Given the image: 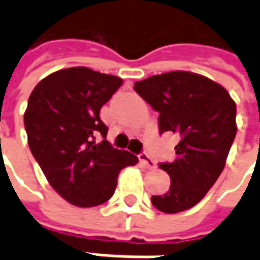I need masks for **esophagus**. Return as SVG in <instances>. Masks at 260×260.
Returning <instances> with one entry per match:
<instances>
[{
    "label": "esophagus",
    "instance_id": "esophagus-1",
    "mask_svg": "<svg viewBox=\"0 0 260 260\" xmlns=\"http://www.w3.org/2000/svg\"><path fill=\"white\" fill-rule=\"evenodd\" d=\"M139 161L144 164V166L147 167L148 170H155L157 168V164H155V161L152 159V158L149 157L148 154H145V152H142L141 155H139Z\"/></svg>",
    "mask_w": 260,
    "mask_h": 260
}]
</instances>
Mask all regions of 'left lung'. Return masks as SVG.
I'll list each match as a JSON object with an SVG mask.
<instances>
[{"label": "left lung", "instance_id": "1", "mask_svg": "<svg viewBox=\"0 0 260 260\" xmlns=\"http://www.w3.org/2000/svg\"><path fill=\"white\" fill-rule=\"evenodd\" d=\"M134 89L159 113V134L180 135L174 161L159 164L171 178L170 190L151 202L162 213L188 210L226 166L237 131L236 103L221 85L184 70L139 80Z\"/></svg>", "mask_w": 260, "mask_h": 260}]
</instances>
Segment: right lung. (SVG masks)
<instances>
[{
	"label": "right lung",
	"mask_w": 260,
	"mask_h": 260,
	"mask_svg": "<svg viewBox=\"0 0 260 260\" xmlns=\"http://www.w3.org/2000/svg\"><path fill=\"white\" fill-rule=\"evenodd\" d=\"M123 83L92 69H61L40 80L28 98L24 126L32 157L49 184L70 204L94 207L115 192L122 168L138 158L106 141L101 109ZM101 133L104 139L95 142Z\"/></svg>",
	"instance_id": "add662e5"
}]
</instances>
